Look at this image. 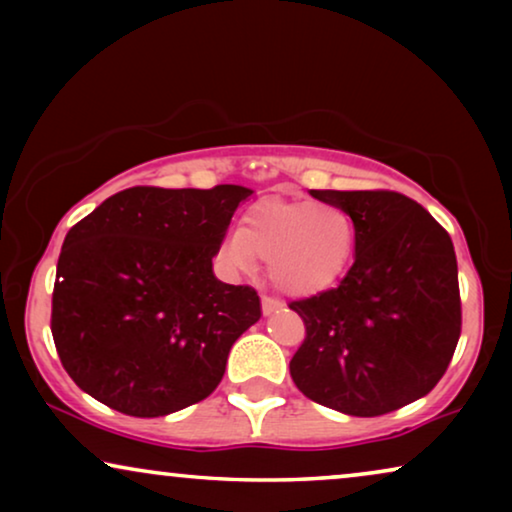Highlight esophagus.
Masks as SVG:
<instances>
[{"label":"esophagus","mask_w":512,"mask_h":512,"mask_svg":"<svg viewBox=\"0 0 512 512\" xmlns=\"http://www.w3.org/2000/svg\"><path fill=\"white\" fill-rule=\"evenodd\" d=\"M261 305H263V314L265 317H268V314H272V312H277V310H282V303H279L277 298H272V296H263L261 298Z\"/></svg>","instance_id":"obj_1"}]
</instances>
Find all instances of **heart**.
<instances>
[{"instance_id": "b5f03b06", "label": "heart", "mask_w": 512, "mask_h": 512, "mask_svg": "<svg viewBox=\"0 0 512 512\" xmlns=\"http://www.w3.org/2000/svg\"><path fill=\"white\" fill-rule=\"evenodd\" d=\"M356 228L333 202L263 200L226 230L219 261L233 275H251L265 261L270 282L289 296H317L345 277L354 258Z\"/></svg>"}]
</instances>
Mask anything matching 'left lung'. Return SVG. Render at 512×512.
Returning a JSON list of instances; mask_svg holds the SVG:
<instances>
[{"label": "left lung", "instance_id": "1", "mask_svg": "<svg viewBox=\"0 0 512 512\" xmlns=\"http://www.w3.org/2000/svg\"><path fill=\"white\" fill-rule=\"evenodd\" d=\"M354 219V265L338 289L293 300L305 340L296 387L352 417L394 412L429 394L461 333L457 256L447 230L394 191H310Z\"/></svg>", "mask_w": 512, "mask_h": 512}]
</instances>
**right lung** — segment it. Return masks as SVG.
<instances>
[{
  "instance_id": "obj_1",
  "label": "right lung",
  "mask_w": 512,
  "mask_h": 512,
  "mask_svg": "<svg viewBox=\"0 0 512 512\" xmlns=\"http://www.w3.org/2000/svg\"><path fill=\"white\" fill-rule=\"evenodd\" d=\"M251 193L235 184L125 188L69 230L51 331L86 394L123 415L165 417L219 387L230 347L261 319L258 293L212 270Z\"/></svg>"
}]
</instances>
